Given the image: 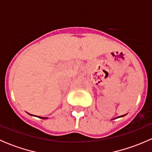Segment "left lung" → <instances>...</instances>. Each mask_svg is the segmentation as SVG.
<instances>
[{"label": "left lung", "mask_w": 152, "mask_h": 152, "mask_svg": "<svg viewBox=\"0 0 152 152\" xmlns=\"http://www.w3.org/2000/svg\"><path fill=\"white\" fill-rule=\"evenodd\" d=\"M125 115H121V116H119V117H118V118H120V117H123V116H124Z\"/></svg>", "instance_id": "left-lung-1"}]
</instances>
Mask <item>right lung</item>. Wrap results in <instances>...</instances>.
<instances>
[{"label":"right lung","instance_id":"obj_1","mask_svg":"<svg viewBox=\"0 0 152 152\" xmlns=\"http://www.w3.org/2000/svg\"><path fill=\"white\" fill-rule=\"evenodd\" d=\"M39 118H42V119H45V118H42V117H39Z\"/></svg>","mask_w":152,"mask_h":152}]
</instances>
